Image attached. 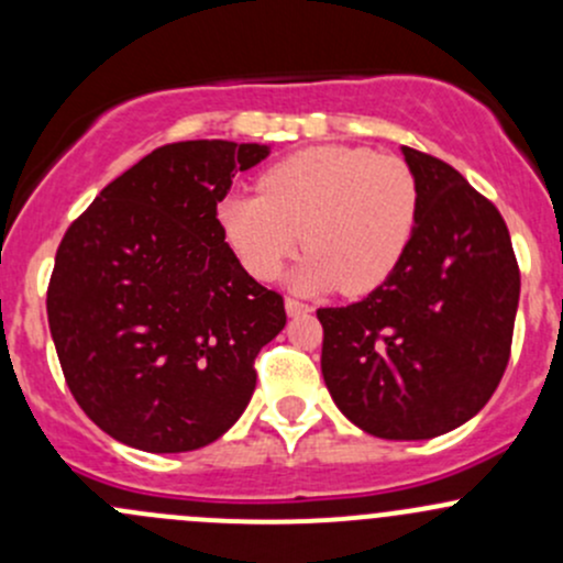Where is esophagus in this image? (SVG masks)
Here are the masks:
<instances>
[{
    "instance_id": "34e87169",
    "label": "esophagus",
    "mask_w": 563,
    "mask_h": 563,
    "mask_svg": "<svg viewBox=\"0 0 563 563\" xmlns=\"http://www.w3.org/2000/svg\"><path fill=\"white\" fill-rule=\"evenodd\" d=\"M310 310H313V308H310V305H305V302H299V299H286V313L291 318L308 316Z\"/></svg>"
}]
</instances>
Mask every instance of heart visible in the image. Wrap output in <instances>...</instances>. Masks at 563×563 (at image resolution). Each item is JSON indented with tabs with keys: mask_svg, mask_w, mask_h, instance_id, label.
<instances>
[{
	"mask_svg": "<svg viewBox=\"0 0 563 563\" xmlns=\"http://www.w3.org/2000/svg\"><path fill=\"white\" fill-rule=\"evenodd\" d=\"M258 190L220 203L225 240L258 280L280 275L305 242L310 253L291 275L305 291L371 294L406 255L419 214L411 168L365 146L297 152L261 176Z\"/></svg>",
	"mask_w": 563,
	"mask_h": 563,
	"instance_id": "b5f03b06",
	"label": "heart"
}]
</instances>
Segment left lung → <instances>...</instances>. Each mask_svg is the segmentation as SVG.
Wrapping results in <instances>:
<instances>
[{"label":"left lung","instance_id":"obj_1","mask_svg":"<svg viewBox=\"0 0 563 563\" xmlns=\"http://www.w3.org/2000/svg\"><path fill=\"white\" fill-rule=\"evenodd\" d=\"M419 187L406 255L362 302L321 308V373L365 433L424 441L490 400L512 345L520 272L498 209L439 157L402 146Z\"/></svg>","mask_w":563,"mask_h":563}]
</instances>
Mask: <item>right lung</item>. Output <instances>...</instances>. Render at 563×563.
Instances as JSON below:
<instances>
[{
  "label": "right lung",
  "instance_id": "obj_1",
  "mask_svg": "<svg viewBox=\"0 0 563 563\" xmlns=\"http://www.w3.org/2000/svg\"><path fill=\"white\" fill-rule=\"evenodd\" d=\"M272 146L181 141L135 163L67 229L48 286L62 373L89 419L144 452L212 444L247 408L253 360L286 327L218 203Z\"/></svg>",
  "mask_w": 563,
  "mask_h": 563
}]
</instances>
